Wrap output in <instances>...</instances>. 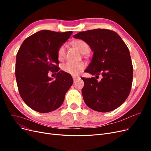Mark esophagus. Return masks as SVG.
<instances>
[{
  "instance_id": "obj_1",
  "label": "esophagus",
  "mask_w": 151,
  "mask_h": 151,
  "mask_svg": "<svg viewBox=\"0 0 151 151\" xmlns=\"http://www.w3.org/2000/svg\"><path fill=\"white\" fill-rule=\"evenodd\" d=\"M78 79H79V77H76V76H73V81L75 82Z\"/></svg>"
}]
</instances>
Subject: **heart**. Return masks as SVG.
<instances>
[{
	"label": "heart",
	"mask_w": 151,
	"mask_h": 151,
	"mask_svg": "<svg viewBox=\"0 0 151 151\" xmlns=\"http://www.w3.org/2000/svg\"><path fill=\"white\" fill-rule=\"evenodd\" d=\"M72 45L76 47L82 54H88L90 51V46L89 44L83 40H76L71 43ZM66 54V46L62 45L58 50V58L59 60H62L65 58ZM85 66L82 62L73 63L67 62L62 65V70L64 72L72 76H76L80 74L84 70Z\"/></svg>",
	"instance_id": "heart-1"
}]
</instances>
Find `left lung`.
Masks as SVG:
<instances>
[{"instance_id": "left-lung-1", "label": "left lung", "mask_w": 151, "mask_h": 151, "mask_svg": "<svg viewBox=\"0 0 151 151\" xmlns=\"http://www.w3.org/2000/svg\"><path fill=\"white\" fill-rule=\"evenodd\" d=\"M86 41L93 52L85 70L95 77L82 78V94L86 105L99 112L111 111L127 99L133 80V66L129 50L115 32L97 29L80 32L73 36Z\"/></svg>"}]
</instances>
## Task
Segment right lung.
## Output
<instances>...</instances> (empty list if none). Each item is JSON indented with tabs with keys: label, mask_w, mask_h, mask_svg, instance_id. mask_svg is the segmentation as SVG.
Returning a JSON list of instances; mask_svg holds the SVG:
<instances>
[{
	"label": "right lung",
	"mask_w": 151,
	"mask_h": 151,
	"mask_svg": "<svg viewBox=\"0 0 151 151\" xmlns=\"http://www.w3.org/2000/svg\"><path fill=\"white\" fill-rule=\"evenodd\" d=\"M72 33L38 31L23 42L17 53L15 75L19 93L37 112L46 113L59 108L73 84L71 76L56 65L58 50ZM50 70L58 73L54 81L47 75Z\"/></svg>",
	"instance_id": "add662e5"
}]
</instances>
